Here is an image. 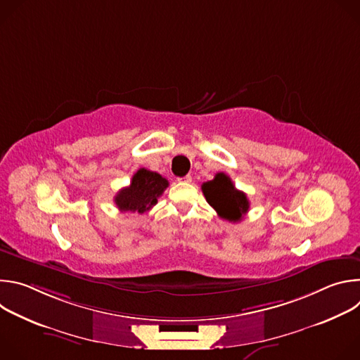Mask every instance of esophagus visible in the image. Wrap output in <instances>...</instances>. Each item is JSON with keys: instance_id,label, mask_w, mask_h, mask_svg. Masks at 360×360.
Returning a JSON list of instances; mask_svg holds the SVG:
<instances>
[{"instance_id": "34e87169", "label": "esophagus", "mask_w": 360, "mask_h": 360, "mask_svg": "<svg viewBox=\"0 0 360 360\" xmlns=\"http://www.w3.org/2000/svg\"><path fill=\"white\" fill-rule=\"evenodd\" d=\"M178 181H179V182H191V181H192V176H191V175H186V176H184V178H179Z\"/></svg>"}]
</instances>
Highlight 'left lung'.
Segmentation results:
<instances>
[{
	"label": "left lung",
	"mask_w": 360,
	"mask_h": 360,
	"mask_svg": "<svg viewBox=\"0 0 360 360\" xmlns=\"http://www.w3.org/2000/svg\"><path fill=\"white\" fill-rule=\"evenodd\" d=\"M202 192L207 202L217 211L219 218L229 222H239L249 211V200L242 191H238L231 178L219 172L212 181L202 184Z\"/></svg>",
	"instance_id": "8db88e82"
}]
</instances>
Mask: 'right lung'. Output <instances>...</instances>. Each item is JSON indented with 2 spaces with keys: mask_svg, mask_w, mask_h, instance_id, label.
I'll return each instance as SVG.
<instances>
[{
  "mask_svg": "<svg viewBox=\"0 0 360 360\" xmlns=\"http://www.w3.org/2000/svg\"><path fill=\"white\" fill-rule=\"evenodd\" d=\"M168 185V181L158 172L141 168L134 174L129 186L117 193L115 203L121 212L143 214L157 205Z\"/></svg>",
  "mask_w": 360,
  "mask_h": 360,
  "instance_id": "right-lung-1",
  "label": "right lung"
}]
</instances>
